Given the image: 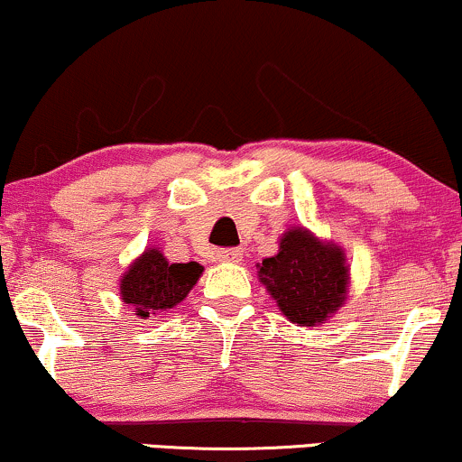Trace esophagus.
Wrapping results in <instances>:
<instances>
[{
    "label": "esophagus",
    "mask_w": 462,
    "mask_h": 462,
    "mask_svg": "<svg viewBox=\"0 0 462 462\" xmlns=\"http://www.w3.org/2000/svg\"><path fill=\"white\" fill-rule=\"evenodd\" d=\"M216 259L222 263H237L242 262V253L237 248H222V251L216 253Z\"/></svg>",
    "instance_id": "obj_1"
}]
</instances>
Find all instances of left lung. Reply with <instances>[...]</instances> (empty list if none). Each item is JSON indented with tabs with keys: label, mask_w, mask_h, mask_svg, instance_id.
I'll use <instances>...</instances> for the list:
<instances>
[{
	"label": "left lung",
	"mask_w": 462,
	"mask_h": 462,
	"mask_svg": "<svg viewBox=\"0 0 462 462\" xmlns=\"http://www.w3.org/2000/svg\"><path fill=\"white\" fill-rule=\"evenodd\" d=\"M257 268L268 294L298 327L324 324L346 302L350 274L344 251L302 226L287 229L279 253Z\"/></svg>",
	"instance_id": "left-lung-1"
}]
</instances>
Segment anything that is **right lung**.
Here are the masks:
<instances>
[{
    "instance_id": "1",
    "label": "right lung",
    "mask_w": 462,
    "mask_h": 462,
    "mask_svg": "<svg viewBox=\"0 0 462 462\" xmlns=\"http://www.w3.org/2000/svg\"><path fill=\"white\" fill-rule=\"evenodd\" d=\"M200 274V263H171L162 251L149 248L123 274L121 300L144 319L179 305L197 285Z\"/></svg>"
}]
</instances>
